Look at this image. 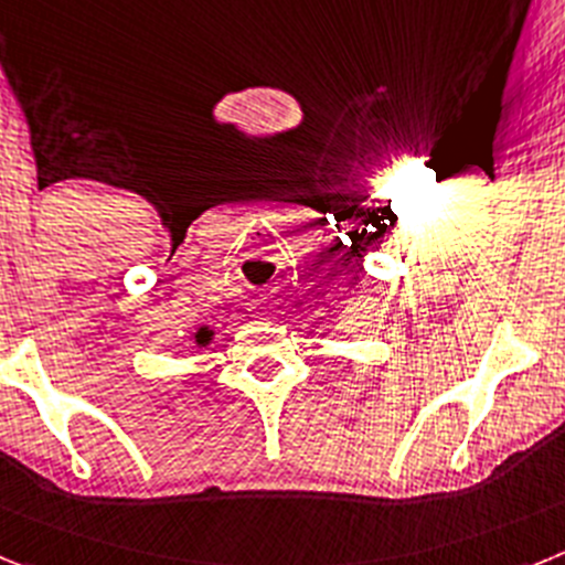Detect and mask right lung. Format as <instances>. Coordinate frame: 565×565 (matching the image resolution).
<instances>
[{"label": "right lung", "mask_w": 565, "mask_h": 565, "mask_svg": "<svg viewBox=\"0 0 565 565\" xmlns=\"http://www.w3.org/2000/svg\"><path fill=\"white\" fill-rule=\"evenodd\" d=\"M192 339H194V344H198V348H206V344H212L214 331L209 326H201V328H198V331L192 333Z\"/></svg>", "instance_id": "add662e5"}]
</instances>
